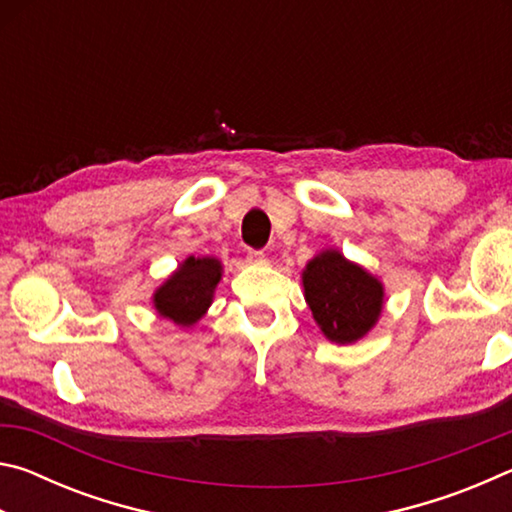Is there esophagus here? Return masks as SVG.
<instances>
[{"label": "esophagus", "instance_id": "34e87169", "mask_svg": "<svg viewBox=\"0 0 512 512\" xmlns=\"http://www.w3.org/2000/svg\"><path fill=\"white\" fill-rule=\"evenodd\" d=\"M246 262L248 264H264L266 262V253L264 250H255V248H250L248 253H246Z\"/></svg>", "mask_w": 512, "mask_h": 512}]
</instances>
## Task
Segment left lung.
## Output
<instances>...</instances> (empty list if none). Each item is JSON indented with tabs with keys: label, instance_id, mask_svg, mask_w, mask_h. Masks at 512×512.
<instances>
[{
	"label": "left lung",
	"instance_id": "obj_1",
	"mask_svg": "<svg viewBox=\"0 0 512 512\" xmlns=\"http://www.w3.org/2000/svg\"><path fill=\"white\" fill-rule=\"evenodd\" d=\"M302 284L311 314L334 343L359 341L381 314V284L336 250L311 259Z\"/></svg>",
	"mask_w": 512,
	"mask_h": 512
}]
</instances>
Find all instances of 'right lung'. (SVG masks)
Instances as JSON below:
<instances>
[{
	"mask_svg": "<svg viewBox=\"0 0 512 512\" xmlns=\"http://www.w3.org/2000/svg\"><path fill=\"white\" fill-rule=\"evenodd\" d=\"M221 280V264L212 257H189L162 287L153 302L160 316L178 325H194L210 307L214 287Z\"/></svg>",
	"mask_w": 512,
	"mask_h": 512,
	"instance_id": "obj_1",
	"label": "right lung"
}]
</instances>
